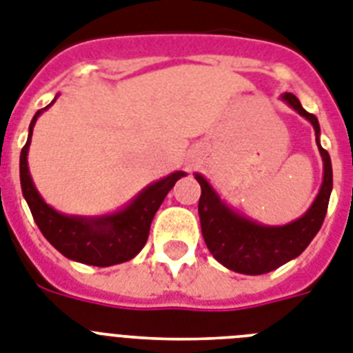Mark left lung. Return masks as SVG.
Instances as JSON below:
<instances>
[{
    "label": "left lung",
    "mask_w": 353,
    "mask_h": 353,
    "mask_svg": "<svg viewBox=\"0 0 353 353\" xmlns=\"http://www.w3.org/2000/svg\"><path fill=\"white\" fill-rule=\"evenodd\" d=\"M281 99L312 123L316 130L317 148L323 157V170H325L323 185L316 201L312 203L306 214L283 226L259 225L228 208L219 199L210 183L201 174H196V179L201 185V197L197 210H199L201 232L206 246L212 256L228 270L246 276H261L266 272L276 270L281 265L296 259L305 252L325 221L332 185H334L330 156L319 143L321 128L317 117L301 107L299 99L294 94L285 92Z\"/></svg>",
    "instance_id": "1"
}]
</instances>
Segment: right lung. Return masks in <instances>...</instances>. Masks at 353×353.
<instances>
[{
    "mask_svg": "<svg viewBox=\"0 0 353 353\" xmlns=\"http://www.w3.org/2000/svg\"><path fill=\"white\" fill-rule=\"evenodd\" d=\"M48 107L37 110L36 116L32 117L28 127V139L19 156L23 197L27 199L34 221L39 226L43 236L47 237V241L68 259L92 266H112L130 261L141 252L147 243L152 219L156 216L157 208L161 206L163 199L167 197L177 179H181L186 174L174 172L170 176L152 183L145 190L139 192L123 210L110 216L77 217L59 214L43 201V197L34 186L27 163L32 128L39 114Z\"/></svg>",
    "mask_w": 353,
    "mask_h": 353,
    "instance_id": "add662e5",
    "label": "right lung"
}]
</instances>
